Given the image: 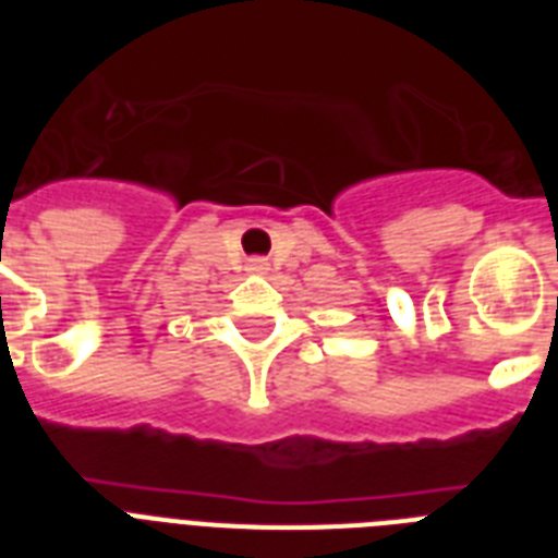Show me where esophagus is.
<instances>
[{"instance_id": "esophagus-1", "label": "esophagus", "mask_w": 558, "mask_h": 558, "mask_svg": "<svg viewBox=\"0 0 558 558\" xmlns=\"http://www.w3.org/2000/svg\"><path fill=\"white\" fill-rule=\"evenodd\" d=\"M252 269H254V271H263V269H266V260H263V257H257V260H252Z\"/></svg>"}]
</instances>
